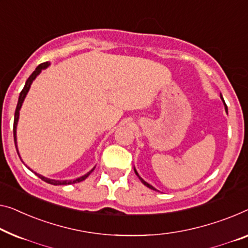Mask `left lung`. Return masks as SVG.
I'll use <instances>...</instances> for the list:
<instances>
[{"label": "left lung", "mask_w": 248, "mask_h": 248, "mask_svg": "<svg viewBox=\"0 0 248 248\" xmlns=\"http://www.w3.org/2000/svg\"><path fill=\"white\" fill-rule=\"evenodd\" d=\"M220 98H221V99H223V97H221V95H220ZM223 101H224V100H223ZM224 103H225V102H224ZM225 109H226V111H227V107H226V105H225ZM135 172H136V175L139 177V179H140V180H141V183H142L143 185H145V186H147L148 188H150V189H154V190H156V189H155V188H154L153 186H151V185H149V184H148V183H146V182H145V180H143V179L141 178V177H140V176L138 175V172H137V171H136V169H135Z\"/></svg>", "instance_id": "left-lung-1"}]
</instances>
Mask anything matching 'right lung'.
Here are the masks:
<instances>
[{"instance_id":"1","label":"right lung","mask_w":248,"mask_h":248,"mask_svg":"<svg viewBox=\"0 0 248 248\" xmlns=\"http://www.w3.org/2000/svg\"><path fill=\"white\" fill-rule=\"evenodd\" d=\"M49 65V62H44V63L39 64L36 66V69L33 71V73L31 76L29 77V79L27 80V82H25V86L23 88V90L21 91L20 93V97H18V101H17V106H16V113H14V124H13V135H14V142H16V124H17V120H18V114H20V109L22 107V103H23L25 97H27V93L28 91L30 90V87H31V83L32 81L35 79L36 76L39 75L40 72H41L42 69H46V66ZM17 154H18V150L16 149ZM93 170V169H92ZM91 170V171H92ZM91 171H89L86 175L80 177V178H78L76 180H54V179H49V178H46V177H43L41 175H39V173H36V176H39V178H41L43 182H46L47 184H51V185H71V184H76V183H80L82 182L87 178V177L90 175Z\"/></svg>"}]
</instances>
